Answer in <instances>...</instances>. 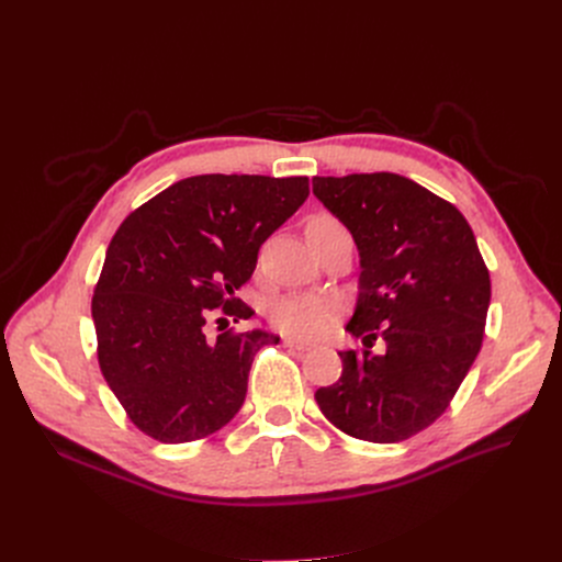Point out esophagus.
Instances as JSON below:
<instances>
[{"label": "esophagus", "instance_id": "34e87169", "mask_svg": "<svg viewBox=\"0 0 562 562\" xmlns=\"http://www.w3.org/2000/svg\"><path fill=\"white\" fill-rule=\"evenodd\" d=\"M284 348H289V350H299V352H305V350H312V344H305V341H296V339H284Z\"/></svg>", "mask_w": 562, "mask_h": 562}]
</instances>
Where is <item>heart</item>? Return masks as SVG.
Returning a JSON list of instances; mask_svg holds the SVG:
<instances>
[{
	"label": "heart",
	"mask_w": 562,
	"mask_h": 562,
	"mask_svg": "<svg viewBox=\"0 0 562 562\" xmlns=\"http://www.w3.org/2000/svg\"><path fill=\"white\" fill-rule=\"evenodd\" d=\"M312 223L330 225L337 221L321 216V218H314ZM339 314H341V301L335 296H328V293H316V291L289 293V296L273 301L269 307L271 326L278 333L301 341H312L326 335L335 326Z\"/></svg>",
	"instance_id": "b5f03b06"
}]
</instances>
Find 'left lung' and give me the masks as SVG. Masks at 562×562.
I'll return each instance as SVG.
<instances>
[{
  "instance_id": "1",
  "label": "left lung",
  "mask_w": 562,
  "mask_h": 562,
  "mask_svg": "<svg viewBox=\"0 0 562 562\" xmlns=\"http://www.w3.org/2000/svg\"><path fill=\"white\" fill-rule=\"evenodd\" d=\"M314 195L360 250V296L346 330L364 350H341V378L316 390L326 419L375 445L437 422L483 346L490 271L451 202L396 172L314 177ZM382 338L386 352L375 357Z\"/></svg>"
}]
</instances>
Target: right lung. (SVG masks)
<instances>
[{
    "mask_svg": "<svg viewBox=\"0 0 562 562\" xmlns=\"http://www.w3.org/2000/svg\"><path fill=\"white\" fill-rule=\"evenodd\" d=\"M307 195V177L195 175L117 227L91 312L102 375L140 432L184 445L241 409L257 350L280 337L229 328L210 339L204 323L216 310L234 323L255 314L234 291Z\"/></svg>",
    "mask_w": 562,
    "mask_h": 562,
    "instance_id": "right-lung-1",
    "label": "right lung"
}]
</instances>
